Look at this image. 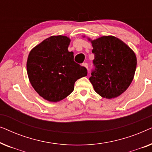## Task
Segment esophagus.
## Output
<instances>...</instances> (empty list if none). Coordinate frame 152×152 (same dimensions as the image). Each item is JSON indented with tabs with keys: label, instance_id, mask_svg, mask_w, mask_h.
Listing matches in <instances>:
<instances>
[{
	"label": "esophagus",
	"instance_id": "34e87169",
	"mask_svg": "<svg viewBox=\"0 0 152 152\" xmlns=\"http://www.w3.org/2000/svg\"><path fill=\"white\" fill-rule=\"evenodd\" d=\"M83 66H84V67H86L87 69L88 68V64H87V63H84V64H83Z\"/></svg>",
	"mask_w": 152,
	"mask_h": 152
}]
</instances>
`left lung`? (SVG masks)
<instances>
[{
	"instance_id": "1",
	"label": "left lung",
	"mask_w": 152,
	"mask_h": 152,
	"mask_svg": "<svg viewBox=\"0 0 152 152\" xmlns=\"http://www.w3.org/2000/svg\"><path fill=\"white\" fill-rule=\"evenodd\" d=\"M91 43L95 59L89 80L94 90L107 99L119 96L134 79L136 55L123 41L113 36L102 37Z\"/></svg>"
}]
</instances>
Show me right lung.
Instances as JSON below:
<instances>
[{
	"label": "right lung",
	"mask_w": 152,
	"mask_h": 152,
	"mask_svg": "<svg viewBox=\"0 0 152 152\" xmlns=\"http://www.w3.org/2000/svg\"><path fill=\"white\" fill-rule=\"evenodd\" d=\"M70 40L67 37L52 36L30 51L27 72L34 90L50 102H59L74 90L78 79L87 75V69L74 61L68 50Z\"/></svg>",
	"instance_id": "1"
}]
</instances>
